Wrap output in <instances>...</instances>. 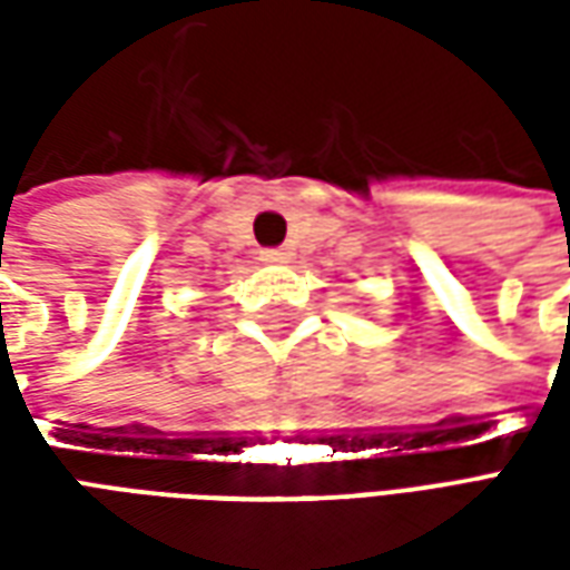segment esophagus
Returning <instances> with one entry per match:
<instances>
[{
	"instance_id": "34e87169",
	"label": "esophagus",
	"mask_w": 570,
	"mask_h": 570,
	"mask_svg": "<svg viewBox=\"0 0 570 570\" xmlns=\"http://www.w3.org/2000/svg\"><path fill=\"white\" fill-rule=\"evenodd\" d=\"M259 259L268 262V265H281V262H286V253L284 249H262Z\"/></svg>"
}]
</instances>
